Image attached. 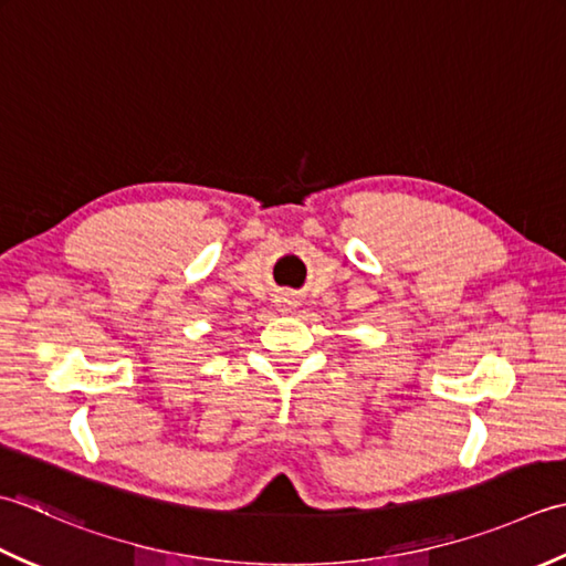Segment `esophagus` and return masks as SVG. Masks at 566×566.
I'll return each mask as SVG.
<instances>
[{
    "mask_svg": "<svg viewBox=\"0 0 566 566\" xmlns=\"http://www.w3.org/2000/svg\"><path fill=\"white\" fill-rule=\"evenodd\" d=\"M279 307H281V313H291V310L295 307V300L283 295V297H279Z\"/></svg>",
    "mask_w": 566,
    "mask_h": 566,
    "instance_id": "1",
    "label": "esophagus"
}]
</instances>
